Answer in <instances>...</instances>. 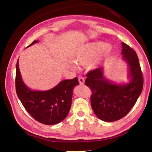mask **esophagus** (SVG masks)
Segmentation results:
<instances>
[{
  "mask_svg": "<svg viewBox=\"0 0 152 152\" xmlns=\"http://www.w3.org/2000/svg\"><path fill=\"white\" fill-rule=\"evenodd\" d=\"M78 80H79L80 84H84V80H85V79H84V78H83V77L80 76V77H78Z\"/></svg>",
  "mask_w": 152,
  "mask_h": 152,
  "instance_id": "1",
  "label": "esophagus"
}]
</instances>
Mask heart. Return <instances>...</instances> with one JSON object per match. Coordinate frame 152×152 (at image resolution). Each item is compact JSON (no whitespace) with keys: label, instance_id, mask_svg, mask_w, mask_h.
Here are the masks:
<instances>
[{"label":"heart","instance_id":"b5f03b06","mask_svg":"<svg viewBox=\"0 0 152 152\" xmlns=\"http://www.w3.org/2000/svg\"><path fill=\"white\" fill-rule=\"evenodd\" d=\"M110 48L104 42H94L86 45L77 54L75 61L80 65H86L94 61L105 51H109Z\"/></svg>","mask_w":152,"mask_h":152}]
</instances>
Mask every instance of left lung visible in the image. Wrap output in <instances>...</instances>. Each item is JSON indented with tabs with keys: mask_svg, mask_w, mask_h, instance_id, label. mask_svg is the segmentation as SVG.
Wrapping results in <instances>:
<instances>
[{
	"mask_svg": "<svg viewBox=\"0 0 152 152\" xmlns=\"http://www.w3.org/2000/svg\"><path fill=\"white\" fill-rule=\"evenodd\" d=\"M123 58L127 61L131 82L118 85L103 76V68H96L87 74L85 84L92 91L91 106L98 118L113 122L124 117L134 106L141 93L143 84L142 72L134 50L122 43Z\"/></svg>",
	"mask_w": 152,
	"mask_h": 152,
	"instance_id": "left-lung-1",
	"label": "left lung"
}]
</instances>
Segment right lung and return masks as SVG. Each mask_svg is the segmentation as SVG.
<instances>
[{"mask_svg":"<svg viewBox=\"0 0 152 152\" xmlns=\"http://www.w3.org/2000/svg\"><path fill=\"white\" fill-rule=\"evenodd\" d=\"M37 42L35 40L29 46ZM78 84V80L75 77L61 81L49 91H31L22 80L17 61L15 78L17 96L31 116L43 124H57L65 119L71 107L74 87Z\"/></svg>","mask_w":152,"mask_h":152,"instance_id":"right-lung-1","label":"right lung"}]
</instances>
